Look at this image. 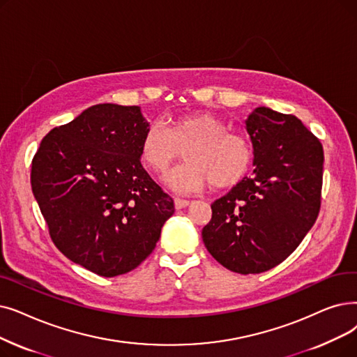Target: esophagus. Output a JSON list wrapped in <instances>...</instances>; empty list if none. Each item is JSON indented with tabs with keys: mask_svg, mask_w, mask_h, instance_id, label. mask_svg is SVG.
<instances>
[{
	"mask_svg": "<svg viewBox=\"0 0 357 357\" xmlns=\"http://www.w3.org/2000/svg\"><path fill=\"white\" fill-rule=\"evenodd\" d=\"M190 206V201L188 199H182V198H175V208L181 210Z\"/></svg>",
	"mask_w": 357,
	"mask_h": 357,
	"instance_id": "obj_1",
	"label": "esophagus"
}]
</instances>
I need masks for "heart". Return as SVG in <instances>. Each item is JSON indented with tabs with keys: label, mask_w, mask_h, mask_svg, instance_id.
I'll return each mask as SVG.
<instances>
[{
	"label": "heart",
	"mask_w": 357,
	"mask_h": 357,
	"mask_svg": "<svg viewBox=\"0 0 357 357\" xmlns=\"http://www.w3.org/2000/svg\"><path fill=\"white\" fill-rule=\"evenodd\" d=\"M185 150L187 163L167 174L165 182L176 192H197L210 183L214 190L239 183L251 169L250 142L230 132L226 122L208 112L176 116L167 130L151 123L140 142V156L153 174H165Z\"/></svg>",
	"instance_id": "b5f03b06"
}]
</instances>
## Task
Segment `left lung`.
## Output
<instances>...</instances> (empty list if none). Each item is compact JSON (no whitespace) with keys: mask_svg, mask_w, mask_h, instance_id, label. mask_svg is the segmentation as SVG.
I'll use <instances>...</instances> for the list:
<instances>
[{"mask_svg":"<svg viewBox=\"0 0 357 357\" xmlns=\"http://www.w3.org/2000/svg\"><path fill=\"white\" fill-rule=\"evenodd\" d=\"M245 123L254 147V176H245L211 204L203 241L227 270L258 274L283 262L314 226L324 150L293 115L259 106Z\"/></svg>","mask_w":357,"mask_h":357,"instance_id":"1","label":"left lung"}]
</instances>
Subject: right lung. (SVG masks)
Instances as JSON below:
<instances>
[{
  "label": "right lung",
  "mask_w": 357,
  "mask_h": 357,
  "mask_svg": "<svg viewBox=\"0 0 357 357\" xmlns=\"http://www.w3.org/2000/svg\"><path fill=\"white\" fill-rule=\"evenodd\" d=\"M147 128L140 106L99 103L51 130L32 160L30 183L52 242L102 277L140 266L175 211L142 166Z\"/></svg>",
  "instance_id": "add662e5"
}]
</instances>
